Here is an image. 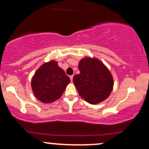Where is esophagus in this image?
I'll list each match as a JSON object with an SVG mask.
<instances>
[{
    "mask_svg": "<svg viewBox=\"0 0 149 149\" xmlns=\"http://www.w3.org/2000/svg\"><path fill=\"white\" fill-rule=\"evenodd\" d=\"M73 75H72V76H70V79H71V81H73Z\"/></svg>",
    "mask_w": 149,
    "mask_h": 149,
    "instance_id": "34e87169",
    "label": "esophagus"
}]
</instances>
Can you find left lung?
<instances>
[{
    "label": "left lung",
    "instance_id": "left-lung-1",
    "mask_svg": "<svg viewBox=\"0 0 149 149\" xmlns=\"http://www.w3.org/2000/svg\"><path fill=\"white\" fill-rule=\"evenodd\" d=\"M78 69L80 73L74 76L73 81L82 98L97 104L109 97L113 88V78L100 59L84 57L79 61Z\"/></svg>",
    "mask_w": 149,
    "mask_h": 149
}]
</instances>
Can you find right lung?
<instances>
[{
	"mask_svg": "<svg viewBox=\"0 0 149 149\" xmlns=\"http://www.w3.org/2000/svg\"><path fill=\"white\" fill-rule=\"evenodd\" d=\"M71 80L57 61L51 60L42 64L34 73L31 88L35 97L45 104L59 99Z\"/></svg>",
	"mask_w": 149,
	"mask_h": 149,
	"instance_id": "add662e5",
	"label": "right lung"
}]
</instances>
